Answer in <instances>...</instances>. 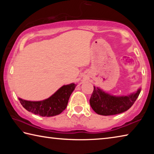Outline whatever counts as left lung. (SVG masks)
<instances>
[{"instance_id": "obj_1", "label": "left lung", "mask_w": 154, "mask_h": 154, "mask_svg": "<svg viewBox=\"0 0 154 154\" xmlns=\"http://www.w3.org/2000/svg\"><path fill=\"white\" fill-rule=\"evenodd\" d=\"M141 90L126 96L112 95L100 88L94 86V91L90 99L91 107L96 113L101 116H112L123 113L131 107L136 101Z\"/></svg>"}]
</instances>
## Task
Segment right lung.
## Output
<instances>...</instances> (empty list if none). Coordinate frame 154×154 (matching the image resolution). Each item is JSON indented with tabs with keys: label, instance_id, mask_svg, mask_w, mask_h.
<instances>
[{
	"label": "right lung",
	"instance_id": "right-lung-1",
	"mask_svg": "<svg viewBox=\"0 0 154 154\" xmlns=\"http://www.w3.org/2000/svg\"><path fill=\"white\" fill-rule=\"evenodd\" d=\"M76 84L74 83L64 85L50 97L40 101L26 100L18 98L22 105L27 111L42 117H51L61 113L66 108L70 96Z\"/></svg>",
	"mask_w": 154,
	"mask_h": 154
}]
</instances>
